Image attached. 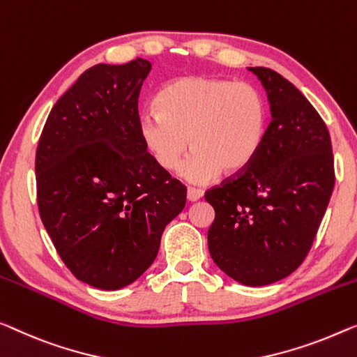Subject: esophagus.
I'll list each match as a JSON object with an SVG mask.
<instances>
[{"mask_svg": "<svg viewBox=\"0 0 357 357\" xmlns=\"http://www.w3.org/2000/svg\"><path fill=\"white\" fill-rule=\"evenodd\" d=\"M202 195H204V190L202 189H195V188L188 189V200L189 202H197L199 199H202Z\"/></svg>", "mask_w": 357, "mask_h": 357, "instance_id": "obj_1", "label": "esophagus"}]
</instances>
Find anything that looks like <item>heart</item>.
<instances>
[{
  "mask_svg": "<svg viewBox=\"0 0 357 357\" xmlns=\"http://www.w3.org/2000/svg\"><path fill=\"white\" fill-rule=\"evenodd\" d=\"M160 114L139 119L142 142L155 163L173 172L188 152L183 176L204 184L220 174H241L252 165L268 130V102L250 83L227 78L184 77L157 99Z\"/></svg>",
  "mask_w": 357,
  "mask_h": 357,
  "instance_id": "obj_1",
  "label": "heart"
}]
</instances>
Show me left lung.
Returning a JSON list of instances; mask_svg holds the SVG:
<instances>
[{
  "label": "left lung",
  "mask_w": 357,
  "mask_h": 357,
  "mask_svg": "<svg viewBox=\"0 0 357 357\" xmlns=\"http://www.w3.org/2000/svg\"><path fill=\"white\" fill-rule=\"evenodd\" d=\"M273 120L252 165L205 192L215 208L208 250L222 273L259 287L305 261L335 184L332 141L310 100L289 79L252 67Z\"/></svg>",
  "instance_id": "1"
}]
</instances>
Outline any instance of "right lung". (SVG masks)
Wrapping results in <instances>:
<instances>
[{"mask_svg": "<svg viewBox=\"0 0 357 357\" xmlns=\"http://www.w3.org/2000/svg\"><path fill=\"white\" fill-rule=\"evenodd\" d=\"M151 62L98 63L52 107L36 147V202L63 264L96 289L130 285L153 263L188 189L153 160L137 98Z\"/></svg>", "mask_w": 357, "mask_h": 357, "instance_id": "obj_1", "label": "right lung"}]
</instances>
